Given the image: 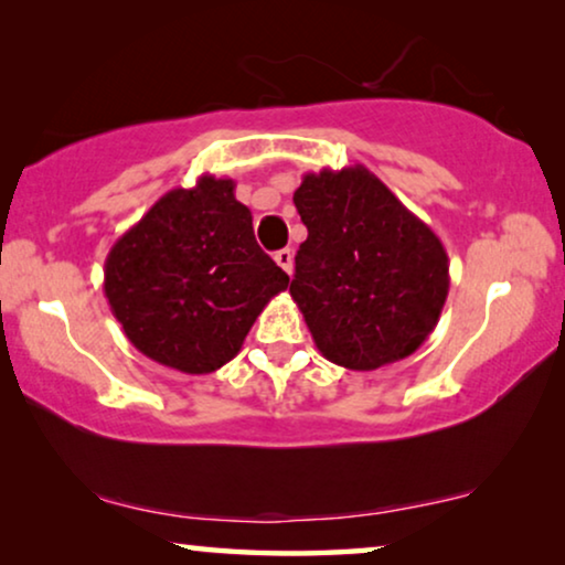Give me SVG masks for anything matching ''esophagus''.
<instances>
[{
	"instance_id": "esophagus-1",
	"label": "esophagus",
	"mask_w": 565,
	"mask_h": 565,
	"mask_svg": "<svg viewBox=\"0 0 565 565\" xmlns=\"http://www.w3.org/2000/svg\"><path fill=\"white\" fill-rule=\"evenodd\" d=\"M275 262L285 269V273L292 275V252H290V249H280V252H275Z\"/></svg>"
}]
</instances>
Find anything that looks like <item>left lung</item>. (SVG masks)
<instances>
[{
  "label": "left lung",
  "instance_id": "8db88e82",
  "mask_svg": "<svg viewBox=\"0 0 565 565\" xmlns=\"http://www.w3.org/2000/svg\"><path fill=\"white\" fill-rule=\"evenodd\" d=\"M292 203L308 238L290 296L323 358L365 373L419 350L450 290L435 231L362 164L303 174Z\"/></svg>",
  "mask_w": 565,
  "mask_h": 565
}]
</instances>
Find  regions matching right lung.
<instances>
[{"mask_svg": "<svg viewBox=\"0 0 565 565\" xmlns=\"http://www.w3.org/2000/svg\"><path fill=\"white\" fill-rule=\"evenodd\" d=\"M234 180L174 188L113 244L105 298L128 342L159 365L205 375L242 350L290 277L259 249Z\"/></svg>", "mask_w": 565, "mask_h": 565, "instance_id": "add662e5", "label": "right lung"}]
</instances>
